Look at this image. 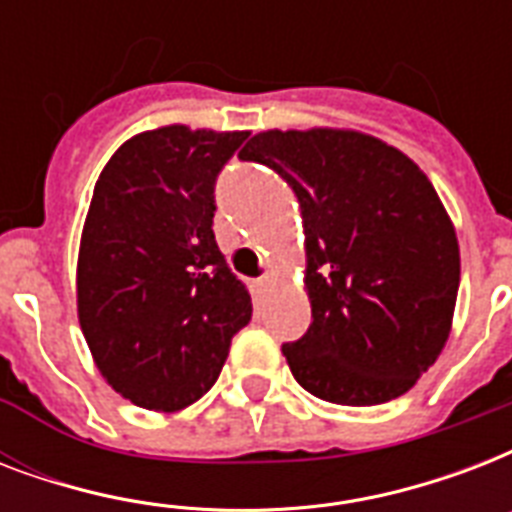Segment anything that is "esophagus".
<instances>
[{
  "label": "esophagus",
  "mask_w": 512,
  "mask_h": 512,
  "mask_svg": "<svg viewBox=\"0 0 512 512\" xmlns=\"http://www.w3.org/2000/svg\"><path fill=\"white\" fill-rule=\"evenodd\" d=\"M271 284H273V276H271V273H265L263 279L257 281V287L263 289V292H268V287H271Z\"/></svg>",
  "instance_id": "34e87169"
}]
</instances>
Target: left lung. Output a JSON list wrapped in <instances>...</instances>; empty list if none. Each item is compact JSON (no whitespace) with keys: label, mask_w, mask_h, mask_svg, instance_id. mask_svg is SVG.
Masks as SVG:
<instances>
[{"label":"left lung","mask_w":512,"mask_h":512,"mask_svg":"<svg viewBox=\"0 0 512 512\" xmlns=\"http://www.w3.org/2000/svg\"><path fill=\"white\" fill-rule=\"evenodd\" d=\"M244 162L292 185L305 228L311 327L281 353L316 398L374 406L436 364L460 289L457 233L398 148L353 130H268Z\"/></svg>","instance_id":"8db88e82"}]
</instances>
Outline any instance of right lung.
Returning a JSON list of instances; mask_svg holds the SVG:
<instances>
[{"mask_svg":"<svg viewBox=\"0 0 512 512\" xmlns=\"http://www.w3.org/2000/svg\"><path fill=\"white\" fill-rule=\"evenodd\" d=\"M249 132H140L100 172L76 263V311L100 374L177 412L220 377L252 297L217 247L215 180Z\"/></svg>","mask_w":512,"mask_h":512,"instance_id":"add662e5","label":"right lung"}]
</instances>
